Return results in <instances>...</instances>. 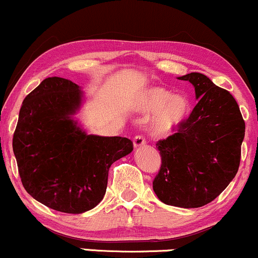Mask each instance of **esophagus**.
<instances>
[{"mask_svg": "<svg viewBox=\"0 0 258 258\" xmlns=\"http://www.w3.org/2000/svg\"><path fill=\"white\" fill-rule=\"evenodd\" d=\"M144 144H146V139H144L143 136L138 135L133 138V146H135V148H139V147L144 146Z\"/></svg>", "mask_w": 258, "mask_h": 258, "instance_id": "esophagus-1", "label": "esophagus"}]
</instances>
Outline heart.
Masks as SVG:
<instances>
[{
  "instance_id": "heart-1",
  "label": "heart",
  "mask_w": 258,
  "mask_h": 258,
  "mask_svg": "<svg viewBox=\"0 0 258 258\" xmlns=\"http://www.w3.org/2000/svg\"><path fill=\"white\" fill-rule=\"evenodd\" d=\"M136 110L153 114L149 131L155 137H167L184 123L190 114V100L184 94H172L166 88L150 87L133 99Z\"/></svg>"
}]
</instances>
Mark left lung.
I'll return each instance as SVG.
<instances>
[{
	"label": "left lung",
	"instance_id": "8db88e82",
	"mask_svg": "<svg viewBox=\"0 0 258 258\" xmlns=\"http://www.w3.org/2000/svg\"><path fill=\"white\" fill-rule=\"evenodd\" d=\"M195 88L198 104L173 135L156 143L161 167L153 189L162 203L184 209L211 203L238 172L245 121L229 92L207 76L178 78Z\"/></svg>",
	"mask_w": 258,
	"mask_h": 258
}]
</instances>
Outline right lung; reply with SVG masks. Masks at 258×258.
I'll list each match as a JSON object with an SVG mask.
<instances>
[{
  "mask_svg": "<svg viewBox=\"0 0 258 258\" xmlns=\"http://www.w3.org/2000/svg\"><path fill=\"white\" fill-rule=\"evenodd\" d=\"M82 92L70 80L44 79L25 97L13 152L25 190L65 214H82L104 198L112 162L133 150L131 139L87 135L73 119Z\"/></svg>",
  "mask_w": 258,
  "mask_h": 258,
  "instance_id": "right-lung-1",
  "label": "right lung"
}]
</instances>
